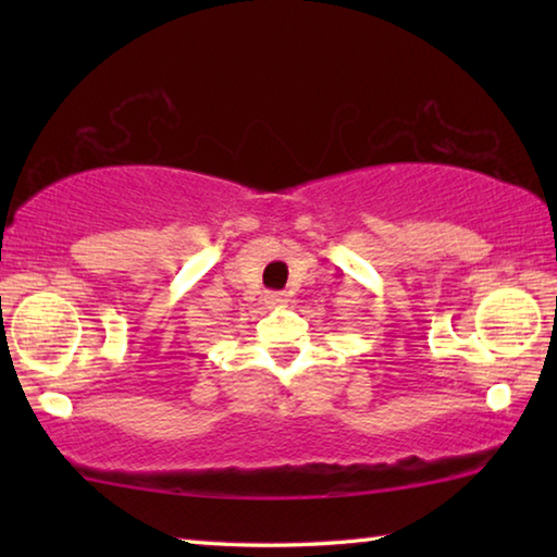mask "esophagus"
Returning a JSON list of instances; mask_svg holds the SVG:
<instances>
[{
    "label": "esophagus",
    "mask_w": 557,
    "mask_h": 557,
    "mask_svg": "<svg viewBox=\"0 0 557 557\" xmlns=\"http://www.w3.org/2000/svg\"><path fill=\"white\" fill-rule=\"evenodd\" d=\"M265 305L268 307H285L287 305V295H282V292H268Z\"/></svg>",
    "instance_id": "34e87169"
}]
</instances>
